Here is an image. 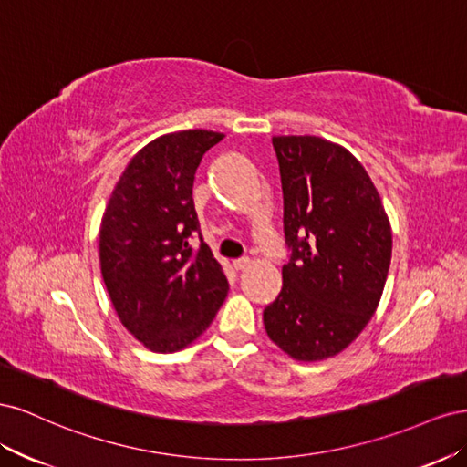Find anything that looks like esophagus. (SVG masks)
<instances>
[{
  "mask_svg": "<svg viewBox=\"0 0 467 467\" xmlns=\"http://www.w3.org/2000/svg\"><path fill=\"white\" fill-rule=\"evenodd\" d=\"M251 265V261L247 257H242V259H235L234 261V268L235 271H244V268H247Z\"/></svg>",
  "mask_w": 467,
  "mask_h": 467,
  "instance_id": "1",
  "label": "esophagus"
}]
</instances>
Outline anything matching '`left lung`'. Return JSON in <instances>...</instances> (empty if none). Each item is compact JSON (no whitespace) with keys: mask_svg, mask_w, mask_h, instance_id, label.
Here are the masks:
<instances>
[{"mask_svg":"<svg viewBox=\"0 0 467 467\" xmlns=\"http://www.w3.org/2000/svg\"><path fill=\"white\" fill-rule=\"evenodd\" d=\"M290 259L263 312L271 341L314 362L347 348L374 316L391 261V228L372 179L343 146L275 136Z\"/></svg>","mask_w":467,"mask_h":467,"instance_id":"obj_1","label":"left lung"}]
</instances>
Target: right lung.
<instances>
[{
    "label": "right lung",
    "mask_w": 467,
    "mask_h": 467,
    "mask_svg": "<svg viewBox=\"0 0 467 467\" xmlns=\"http://www.w3.org/2000/svg\"><path fill=\"white\" fill-rule=\"evenodd\" d=\"M223 134L182 130L140 150L124 169L101 222L99 257L122 325L153 352H175L206 331L228 278L202 242L192 182ZM199 236L194 250L190 239Z\"/></svg>",
    "instance_id": "obj_1"
}]
</instances>
